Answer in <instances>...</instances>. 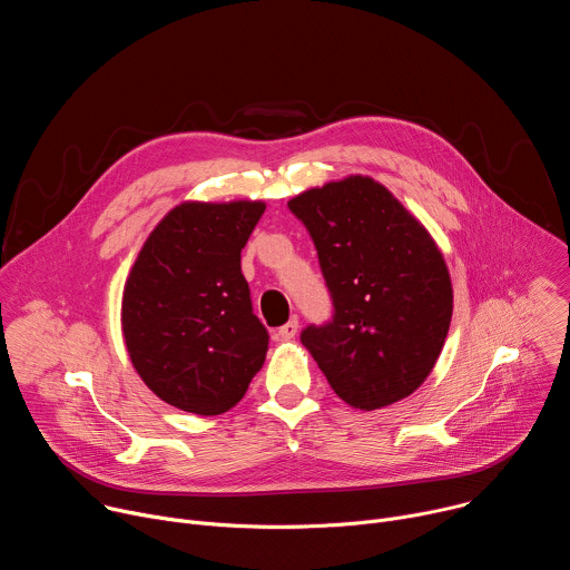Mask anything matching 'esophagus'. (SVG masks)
<instances>
[{
	"mask_svg": "<svg viewBox=\"0 0 570 570\" xmlns=\"http://www.w3.org/2000/svg\"><path fill=\"white\" fill-rule=\"evenodd\" d=\"M297 327H299L297 317H291L286 324H282L279 332H277V336H279V338H284V341H291V338H295V334H297Z\"/></svg>",
	"mask_w": 570,
	"mask_h": 570,
	"instance_id": "1",
	"label": "esophagus"
}]
</instances>
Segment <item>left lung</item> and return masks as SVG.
<instances>
[{
	"mask_svg": "<svg viewBox=\"0 0 570 570\" xmlns=\"http://www.w3.org/2000/svg\"><path fill=\"white\" fill-rule=\"evenodd\" d=\"M288 209L313 238L334 304L330 322L302 330V345L354 409L376 411L413 394L453 313L451 277L431 234L363 176L308 189Z\"/></svg>",
	"mask_w": 570,
	"mask_h": 570,
	"instance_id": "left-lung-1",
	"label": "left lung"
}]
</instances>
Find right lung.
Masks as SVG:
<instances>
[{
  "label": "right lung",
  "instance_id": "right-lung-1",
  "mask_svg": "<svg viewBox=\"0 0 570 570\" xmlns=\"http://www.w3.org/2000/svg\"><path fill=\"white\" fill-rule=\"evenodd\" d=\"M264 203H183L146 238L126 279L121 327L141 381L185 413L220 415L268 352L240 250Z\"/></svg>",
  "mask_w": 570,
  "mask_h": 570
}]
</instances>
